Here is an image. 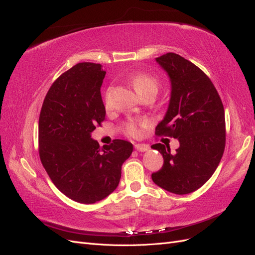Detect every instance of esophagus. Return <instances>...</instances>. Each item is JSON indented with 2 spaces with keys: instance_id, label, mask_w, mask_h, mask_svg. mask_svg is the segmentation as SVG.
I'll return each mask as SVG.
<instances>
[{
  "instance_id": "esophagus-1",
  "label": "esophagus",
  "mask_w": 255,
  "mask_h": 255,
  "mask_svg": "<svg viewBox=\"0 0 255 255\" xmlns=\"http://www.w3.org/2000/svg\"><path fill=\"white\" fill-rule=\"evenodd\" d=\"M135 149L137 150V151H139V152H146L148 151L149 149H150V146L148 145V144H135Z\"/></svg>"
}]
</instances>
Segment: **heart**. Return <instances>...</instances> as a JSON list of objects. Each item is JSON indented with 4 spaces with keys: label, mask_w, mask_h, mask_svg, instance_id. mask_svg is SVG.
I'll use <instances>...</instances> for the list:
<instances>
[{
    "label": "heart",
    "mask_w": 255,
    "mask_h": 255,
    "mask_svg": "<svg viewBox=\"0 0 255 255\" xmlns=\"http://www.w3.org/2000/svg\"><path fill=\"white\" fill-rule=\"evenodd\" d=\"M134 88L138 94H141V92L149 90V89H155L157 90V82L155 79H153L152 76L146 75V74H138L136 75L133 80ZM128 133L132 136H137L139 134V129H138L136 123L130 122L128 125L127 128Z\"/></svg>",
    "instance_id": "b5f03b06"
}]
</instances>
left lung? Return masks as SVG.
<instances>
[{"instance_id": "8db88e82", "label": "left lung", "mask_w": 255, "mask_h": 255, "mask_svg": "<svg viewBox=\"0 0 255 255\" xmlns=\"http://www.w3.org/2000/svg\"><path fill=\"white\" fill-rule=\"evenodd\" d=\"M170 81L168 109L156 127L157 135L176 138L180 148L153 144L164 157L152 174L157 186L186 195L204 185L217 169L226 145V119L221 99L207 75L174 53L155 58Z\"/></svg>"}]
</instances>
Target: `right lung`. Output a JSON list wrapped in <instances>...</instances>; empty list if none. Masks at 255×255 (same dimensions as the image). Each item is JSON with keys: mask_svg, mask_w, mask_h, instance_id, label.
I'll use <instances>...</instances> for the list:
<instances>
[{"mask_svg": "<svg viewBox=\"0 0 255 255\" xmlns=\"http://www.w3.org/2000/svg\"><path fill=\"white\" fill-rule=\"evenodd\" d=\"M102 66L80 63L61 74L44 98L39 116V156L54 185L73 201L92 204L117 188L133 144L116 139L100 146L91 138L105 119Z\"/></svg>", "mask_w": 255, "mask_h": 255, "instance_id": "add662e5", "label": "right lung"}]
</instances>
